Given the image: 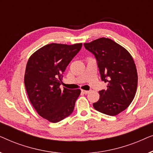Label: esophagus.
<instances>
[{"label": "esophagus", "mask_w": 153, "mask_h": 153, "mask_svg": "<svg viewBox=\"0 0 153 153\" xmlns=\"http://www.w3.org/2000/svg\"><path fill=\"white\" fill-rule=\"evenodd\" d=\"M81 92H82V93H83V94H85V95H87L88 93H89V91H83V90H82V91H81Z\"/></svg>", "instance_id": "obj_1"}]
</instances>
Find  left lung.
Returning a JSON list of instances; mask_svg holds the SVG:
<instances>
[{
  "label": "left lung",
  "mask_w": 153,
  "mask_h": 153,
  "mask_svg": "<svg viewBox=\"0 0 153 153\" xmlns=\"http://www.w3.org/2000/svg\"><path fill=\"white\" fill-rule=\"evenodd\" d=\"M97 60L101 79L107 88L99 91L100 99L93 103L95 110L116 116L128 107L134 97L138 76L130 53L112 39L102 37L83 44Z\"/></svg>",
  "instance_id": "1"
}]
</instances>
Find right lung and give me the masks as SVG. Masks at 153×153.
Masks as SVG:
<instances>
[{"mask_svg": "<svg viewBox=\"0 0 153 153\" xmlns=\"http://www.w3.org/2000/svg\"><path fill=\"white\" fill-rule=\"evenodd\" d=\"M82 44L51 43L30 56L26 65L24 83L29 100L39 116L58 123L70 116L80 89L60 88L65 70L79 53Z\"/></svg>", "mask_w": 153, "mask_h": 153, "instance_id": "right-lung-1", "label": "right lung"}]
</instances>
